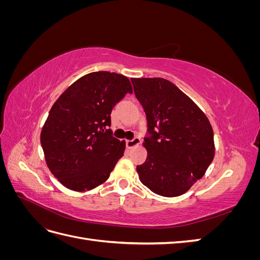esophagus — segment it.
<instances>
[{"mask_svg": "<svg viewBox=\"0 0 260 260\" xmlns=\"http://www.w3.org/2000/svg\"><path fill=\"white\" fill-rule=\"evenodd\" d=\"M140 143H141V139L139 137H136V138H133L132 140L127 141V147L132 148V147H135L136 145H138Z\"/></svg>", "mask_w": 260, "mask_h": 260, "instance_id": "1", "label": "esophagus"}]
</instances>
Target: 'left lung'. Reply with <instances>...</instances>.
I'll return each instance as SVG.
<instances>
[{
  "mask_svg": "<svg viewBox=\"0 0 260 260\" xmlns=\"http://www.w3.org/2000/svg\"><path fill=\"white\" fill-rule=\"evenodd\" d=\"M147 120L141 182L152 192L175 198L200 180L215 156L214 131L206 115L177 86L162 78H132Z\"/></svg>",
  "mask_w": 260,
  "mask_h": 260,
  "instance_id": "1",
  "label": "left lung"
}]
</instances>
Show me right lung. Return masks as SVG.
<instances>
[{
	"label": "right lung",
	"mask_w": 260,
	"mask_h": 260,
	"mask_svg": "<svg viewBox=\"0 0 260 260\" xmlns=\"http://www.w3.org/2000/svg\"><path fill=\"white\" fill-rule=\"evenodd\" d=\"M132 86L127 77L96 72L81 77L55 102L41 145L52 174L69 190L104 183L123 156L124 142L113 137L111 114Z\"/></svg>",
	"instance_id": "obj_1"
}]
</instances>
